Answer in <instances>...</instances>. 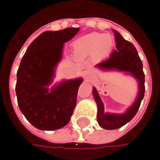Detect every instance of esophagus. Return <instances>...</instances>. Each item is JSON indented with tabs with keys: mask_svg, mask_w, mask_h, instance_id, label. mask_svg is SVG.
<instances>
[{
	"mask_svg": "<svg viewBox=\"0 0 160 160\" xmlns=\"http://www.w3.org/2000/svg\"><path fill=\"white\" fill-rule=\"evenodd\" d=\"M84 78L86 81H90L92 78H94V75L92 74V71L90 70H86L84 72Z\"/></svg>",
	"mask_w": 160,
	"mask_h": 160,
	"instance_id": "1",
	"label": "esophagus"
}]
</instances>
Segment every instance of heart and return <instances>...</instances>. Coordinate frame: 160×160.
I'll use <instances>...</instances> for the list:
<instances>
[{"label":"heart","mask_w":160,"mask_h":160,"mask_svg":"<svg viewBox=\"0 0 160 160\" xmlns=\"http://www.w3.org/2000/svg\"><path fill=\"white\" fill-rule=\"evenodd\" d=\"M114 46V38L110 34L92 32L78 38L72 44L75 58L84 60L91 58L92 61L99 62L109 57Z\"/></svg>","instance_id":"b5f03b06"}]
</instances>
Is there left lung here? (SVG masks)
I'll return each instance as SVG.
<instances>
[{"label": "left lung", "mask_w": 160, "mask_h": 160, "mask_svg": "<svg viewBox=\"0 0 160 160\" xmlns=\"http://www.w3.org/2000/svg\"><path fill=\"white\" fill-rule=\"evenodd\" d=\"M116 41V50L112 53L107 60L97 64L95 67L104 71L116 70L132 76L139 84V92L131 107L121 114L104 112V106L95 87H92V94L97 104V122L105 130H115L129 122L137 113L140 102L145 93V75L143 73L142 62L135 47L125 40L122 36L113 29Z\"/></svg>", "instance_id": "1"}]
</instances>
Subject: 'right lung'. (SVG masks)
<instances>
[{"instance_id": "right-lung-1", "label": "right lung", "mask_w": 160, "mask_h": 160, "mask_svg": "<svg viewBox=\"0 0 160 160\" xmlns=\"http://www.w3.org/2000/svg\"><path fill=\"white\" fill-rule=\"evenodd\" d=\"M79 28L45 31L29 45L17 72L16 95L21 112L42 131H55L69 122L83 78L63 80L50 89L63 47Z\"/></svg>"}]
</instances>
